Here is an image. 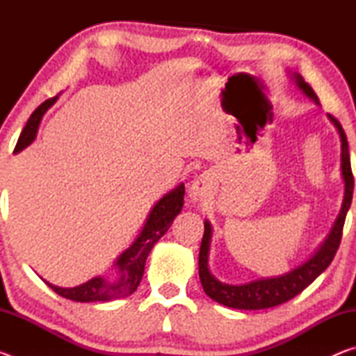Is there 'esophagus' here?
Masks as SVG:
<instances>
[{
  "mask_svg": "<svg viewBox=\"0 0 356 356\" xmlns=\"http://www.w3.org/2000/svg\"><path fill=\"white\" fill-rule=\"evenodd\" d=\"M212 190H213L212 174L204 171L200 174V176H196L195 180H193L188 196L193 202H201L212 195Z\"/></svg>",
  "mask_w": 356,
  "mask_h": 356,
  "instance_id": "esophagus-1",
  "label": "esophagus"
}]
</instances>
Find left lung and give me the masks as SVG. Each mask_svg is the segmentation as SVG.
I'll return each mask as SVG.
<instances>
[{
  "label": "left lung",
  "mask_w": 356,
  "mask_h": 356,
  "mask_svg": "<svg viewBox=\"0 0 356 356\" xmlns=\"http://www.w3.org/2000/svg\"><path fill=\"white\" fill-rule=\"evenodd\" d=\"M293 80L297 86L303 91L309 99H312L318 104V97L308 83L303 80L300 74H293ZM331 122L339 131L341 136V171L342 179H344V201H342L341 212L337 215L333 227H331L327 238L323 240L314 254H312L308 261L298 265L297 268L291 270V272L281 276H275V278H261L246 284L232 286L221 282L210 273L209 270V251H210V240H212V226L206 220L204 222V236L201 242L200 250V280L204 292H206L210 298L215 300L216 303L225 305L227 308L234 309H267L273 308L286 303L295 295L303 292L312 281H314L318 275L325 272L333 261L337 248H339L341 237H342V227L346 222V215L350 209L352 196H353V174L350 168V155H348V143L347 136L344 134V129L339 124V120L328 114Z\"/></svg>",
  "instance_id": "left-lung-1"
}]
</instances>
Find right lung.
<instances>
[{
    "label": "right lung",
    "instance_id": "right-lung-1",
    "mask_svg": "<svg viewBox=\"0 0 356 356\" xmlns=\"http://www.w3.org/2000/svg\"><path fill=\"white\" fill-rule=\"evenodd\" d=\"M56 100L58 97L48 99L40 106L35 108V111L28 119L25 129H23L19 138V143H17L14 150L15 154L28 147L35 140L42 118H44L48 108L55 104ZM184 195L185 186L184 184H180L170 193H166L155 204L154 209L150 210L146 225H144L140 236L136 237L129 250H125L118 257L116 264H114L118 268V275L114 280H106L104 276H95V278L76 287H58L47 281L45 284L51 287L61 297L69 298L72 301H80V303H89V301H111L134 293L136 287L140 286V281L143 280L144 265H146V259L150 250L165 236V232L172 225L174 218L182 210Z\"/></svg>",
    "mask_w": 356,
    "mask_h": 356
}]
</instances>
